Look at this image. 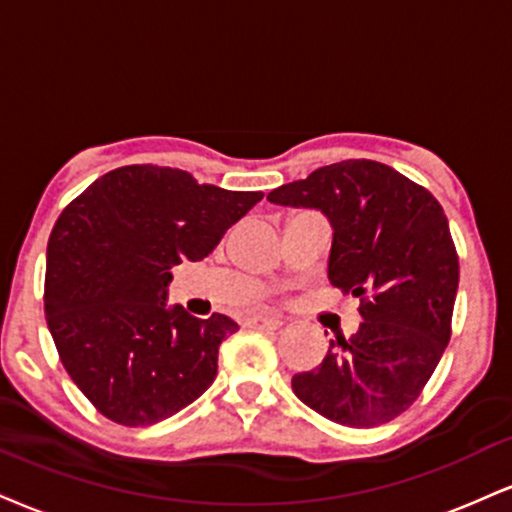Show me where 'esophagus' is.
Masks as SVG:
<instances>
[{
  "instance_id": "esophagus-1",
  "label": "esophagus",
  "mask_w": 512,
  "mask_h": 512,
  "mask_svg": "<svg viewBox=\"0 0 512 512\" xmlns=\"http://www.w3.org/2000/svg\"><path fill=\"white\" fill-rule=\"evenodd\" d=\"M248 324L252 326V329L274 331V329H279L283 322H281V317H276V315H255V317H250Z\"/></svg>"
}]
</instances>
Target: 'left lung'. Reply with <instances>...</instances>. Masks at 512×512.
Wrapping results in <instances>:
<instances>
[{"instance_id": "1", "label": "left lung", "mask_w": 512, "mask_h": 512, "mask_svg": "<svg viewBox=\"0 0 512 512\" xmlns=\"http://www.w3.org/2000/svg\"><path fill=\"white\" fill-rule=\"evenodd\" d=\"M267 200L329 219V281L360 298V329L331 341L317 369L295 374V396L346 427L391 422L420 398L451 341L460 267L443 207L372 159L322 166Z\"/></svg>"}]
</instances>
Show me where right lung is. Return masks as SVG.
Instances as JSON below:
<instances>
[{
	"label": "right lung",
	"mask_w": 512,
	"mask_h": 512,
	"mask_svg": "<svg viewBox=\"0 0 512 512\" xmlns=\"http://www.w3.org/2000/svg\"><path fill=\"white\" fill-rule=\"evenodd\" d=\"M260 200L133 164L61 212L47 243L45 317L73 384L104 417L147 427L209 389L221 341L238 324L166 305L171 267L207 257Z\"/></svg>",
	"instance_id": "obj_1"
}]
</instances>
